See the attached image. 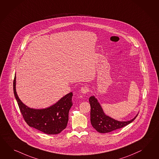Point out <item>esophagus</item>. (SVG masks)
Returning <instances> with one entry per match:
<instances>
[{"label":"esophagus","instance_id":"obj_1","mask_svg":"<svg viewBox=\"0 0 159 159\" xmlns=\"http://www.w3.org/2000/svg\"><path fill=\"white\" fill-rule=\"evenodd\" d=\"M80 91L81 93H87L89 91V89L87 87H82L80 89Z\"/></svg>","mask_w":159,"mask_h":159}]
</instances>
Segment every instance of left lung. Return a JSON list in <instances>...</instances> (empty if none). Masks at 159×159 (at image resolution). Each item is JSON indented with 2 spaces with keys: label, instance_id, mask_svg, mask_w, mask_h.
Segmentation results:
<instances>
[{
  "label": "left lung",
  "instance_id": "obj_1",
  "mask_svg": "<svg viewBox=\"0 0 159 159\" xmlns=\"http://www.w3.org/2000/svg\"><path fill=\"white\" fill-rule=\"evenodd\" d=\"M89 102L91 106V123L97 132L101 133H108L123 128L132 122L138 116L137 114L134 118L128 121L116 120L105 114L100 103L94 96L89 98Z\"/></svg>",
  "mask_w": 159,
  "mask_h": 159
}]
</instances>
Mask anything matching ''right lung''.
Listing matches in <instances>:
<instances>
[{"label":"right lung","instance_id":"add662e5","mask_svg":"<svg viewBox=\"0 0 159 159\" xmlns=\"http://www.w3.org/2000/svg\"><path fill=\"white\" fill-rule=\"evenodd\" d=\"M16 76L13 82L14 96L20 111L27 125L48 134H57L66 129L68 114L72 106V93L61 98L49 107L42 109L30 108L20 100L16 91Z\"/></svg>","mask_w":159,"mask_h":159}]
</instances>
